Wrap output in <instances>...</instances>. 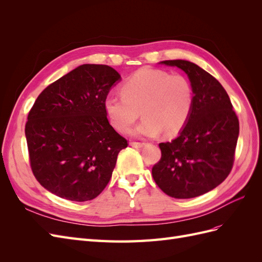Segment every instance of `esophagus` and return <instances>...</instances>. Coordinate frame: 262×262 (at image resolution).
I'll return each instance as SVG.
<instances>
[{"instance_id":"34e87169","label":"esophagus","mask_w":262,"mask_h":262,"mask_svg":"<svg viewBox=\"0 0 262 262\" xmlns=\"http://www.w3.org/2000/svg\"><path fill=\"white\" fill-rule=\"evenodd\" d=\"M130 145H131V146H133V147L140 148V147H142V146L144 145V143H142V142H131Z\"/></svg>"}]
</instances>
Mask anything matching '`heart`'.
<instances>
[{
  "label": "heart",
  "mask_w": 262,
  "mask_h": 262,
  "mask_svg": "<svg viewBox=\"0 0 262 262\" xmlns=\"http://www.w3.org/2000/svg\"><path fill=\"white\" fill-rule=\"evenodd\" d=\"M120 96L108 95L104 110L114 128L125 132L144 117L134 134L154 137L162 131L175 136L185 128L192 114L194 93L188 78L167 71L143 68L121 85Z\"/></svg>",
  "instance_id": "heart-1"
}]
</instances>
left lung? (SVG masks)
Here are the masks:
<instances>
[{
	"instance_id": "left-lung-1",
	"label": "left lung",
	"mask_w": 262,
	"mask_h": 262,
	"mask_svg": "<svg viewBox=\"0 0 262 262\" xmlns=\"http://www.w3.org/2000/svg\"><path fill=\"white\" fill-rule=\"evenodd\" d=\"M161 63L185 71L194 93L189 121L179 136L160 143L162 157L152 176L163 192L190 199L211 191L229 175L239 121L224 87L207 71L186 60Z\"/></svg>"
}]
</instances>
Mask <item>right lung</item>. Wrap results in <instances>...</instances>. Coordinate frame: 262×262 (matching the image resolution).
I'll return each instance as SVG.
<instances>
[{
    "label": "right lung",
    "instance_id": "1",
    "mask_svg": "<svg viewBox=\"0 0 262 262\" xmlns=\"http://www.w3.org/2000/svg\"><path fill=\"white\" fill-rule=\"evenodd\" d=\"M121 78L105 64H83L37 97L25 126L29 164L43 188L63 199L93 200L112 178L128 141L112 125L104 100Z\"/></svg>",
    "mask_w": 262,
    "mask_h": 262
}]
</instances>
